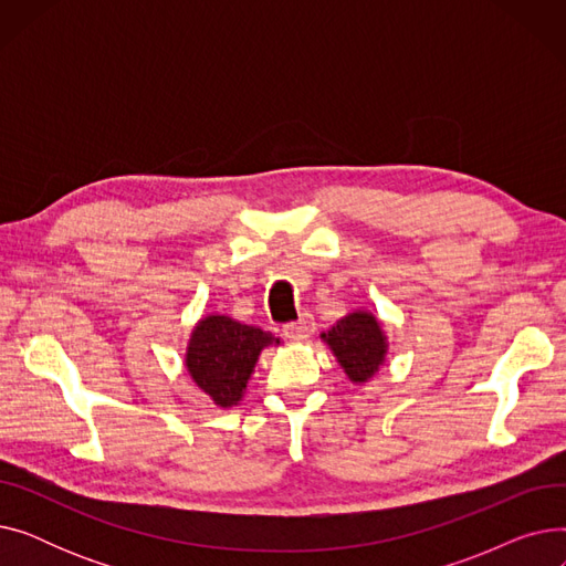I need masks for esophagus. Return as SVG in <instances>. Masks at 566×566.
Segmentation results:
<instances>
[{"mask_svg":"<svg viewBox=\"0 0 566 566\" xmlns=\"http://www.w3.org/2000/svg\"><path fill=\"white\" fill-rule=\"evenodd\" d=\"M284 337L291 342H303L314 333V318L310 314H303L298 321H291L284 325Z\"/></svg>","mask_w":566,"mask_h":566,"instance_id":"esophagus-1","label":"esophagus"}]
</instances>
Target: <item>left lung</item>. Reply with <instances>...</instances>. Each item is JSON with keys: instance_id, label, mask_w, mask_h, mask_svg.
Here are the masks:
<instances>
[{"instance_id": "obj_1", "label": "left lung", "mask_w": 566, "mask_h": 566, "mask_svg": "<svg viewBox=\"0 0 566 566\" xmlns=\"http://www.w3.org/2000/svg\"><path fill=\"white\" fill-rule=\"evenodd\" d=\"M323 337L335 350L348 378L355 382L371 378L385 358V350H388L378 321L363 312L348 314Z\"/></svg>"}]
</instances>
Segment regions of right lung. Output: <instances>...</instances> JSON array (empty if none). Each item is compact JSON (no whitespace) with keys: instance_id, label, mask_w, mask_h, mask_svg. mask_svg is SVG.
Segmentation results:
<instances>
[{"instance_id":"add662e5","label":"right lung","mask_w":566,"mask_h":566,"mask_svg":"<svg viewBox=\"0 0 566 566\" xmlns=\"http://www.w3.org/2000/svg\"><path fill=\"white\" fill-rule=\"evenodd\" d=\"M277 337L229 316H206L192 333L188 369L199 388L227 408L243 397L259 353Z\"/></svg>"}]
</instances>
